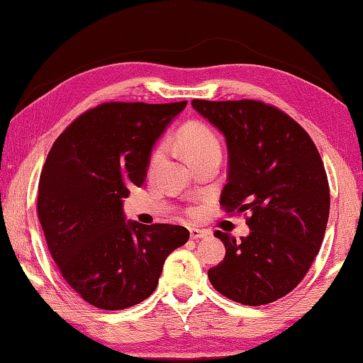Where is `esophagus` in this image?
I'll return each mask as SVG.
<instances>
[{
	"label": "esophagus",
	"instance_id": "1",
	"mask_svg": "<svg viewBox=\"0 0 363 363\" xmlns=\"http://www.w3.org/2000/svg\"><path fill=\"white\" fill-rule=\"evenodd\" d=\"M207 231H204V230H198V228H191V230H189V238L191 239H204V238H207Z\"/></svg>",
	"mask_w": 363,
	"mask_h": 363
}]
</instances>
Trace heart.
<instances>
[{
	"label": "heart",
	"mask_w": 363,
	"mask_h": 363,
	"mask_svg": "<svg viewBox=\"0 0 363 363\" xmlns=\"http://www.w3.org/2000/svg\"><path fill=\"white\" fill-rule=\"evenodd\" d=\"M177 145L178 148L185 152L186 157L212 148H220L218 138L215 135V132L207 124L201 123V121H191V123H188L183 127L182 132L178 133L177 137ZM161 156V148H156L152 151V155L150 157V169L156 167V164L159 162Z\"/></svg>",
	"instance_id": "1"
}]
</instances>
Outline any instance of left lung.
<instances>
[{"mask_svg":"<svg viewBox=\"0 0 363 363\" xmlns=\"http://www.w3.org/2000/svg\"><path fill=\"white\" fill-rule=\"evenodd\" d=\"M218 127L230 151L220 206L244 213L250 234L230 239L223 262L208 269L213 289L230 300L262 306L290 294L320 250L330 212L322 157L303 127L262 100H193Z\"/></svg>","mask_w":363,"mask_h":363,"instance_id":"8db88e82","label":"left lung"}]
</instances>
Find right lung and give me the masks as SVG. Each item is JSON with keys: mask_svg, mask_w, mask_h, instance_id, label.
I'll return each instance as SVG.
<instances>
[{"mask_svg": "<svg viewBox=\"0 0 363 363\" xmlns=\"http://www.w3.org/2000/svg\"><path fill=\"white\" fill-rule=\"evenodd\" d=\"M188 101H105L79 114L50 148L38 183V218L50 257L82 300L125 309L156 290L183 226L124 221L123 198L142 186L150 152Z\"/></svg>", "mask_w": 363, "mask_h": 363, "instance_id": "obj_1", "label": "right lung"}]
</instances>
